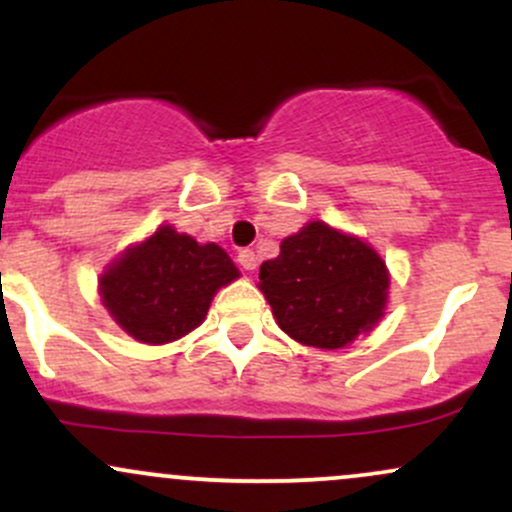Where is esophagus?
Instances as JSON below:
<instances>
[{
    "mask_svg": "<svg viewBox=\"0 0 512 512\" xmlns=\"http://www.w3.org/2000/svg\"><path fill=\"white\" fill-rule=\"evenodd\" d=\"M238 262L245 272H255L257 269V255L252 250H240L238 252Z\"/></svg>",
    "mask_w": 512,
    "mask_h": 512,
    "instance_id": "obj_1",
    "label": "esophagus"
}]
</instances>
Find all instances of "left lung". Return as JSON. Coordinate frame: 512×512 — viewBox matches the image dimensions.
<instances>
[{
	"mask_svg": "<svg viewBox=\"0 0 512 512\" xmlns=\"http://www.w3.org/2000/svg\"><path fill=\"white\" fill-rule=\"evenodd\" d=\"M257 286L291 339L334 351L383 320L390 272L361 238L310 221L281 240L279 257L262 262Z\"/></svg>",
	"mask_w": 512,
	"mask_h": 512,
	"instance_id": "8db88e82",
	"label": "left lung"
}]
</instances>
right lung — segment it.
<instances>
[{
	"mask_svg": "<svg viewBox=\"0 0 512 512\" xmlns=\"http://www.w3.org/2000/svg\"><path fill=\"white\" fill-rule=\"evenodd\" d=\"M238 276L219 245H202L163 223L105 267L98 293L129 337L158 346L197 330L216 291Z\"/></svg>",
	"mask_w": 512,
	"mask_h": 512,
	"instance_id": "obj_1",
	"label": "right lung"
}]
</instances>
